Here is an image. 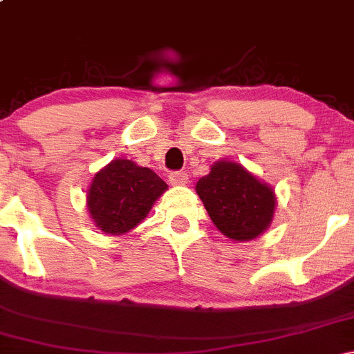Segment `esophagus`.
<instances>
[{"instance_id": "obj_1", "label": "esophagus", "mask_w": 354, "mask_h": 354, "mask_svg": "<svg viewBox=\"0 0 354 354\" xmlns=\"http://www.w3.org/2000/svg\"><path fill=\"white\" fill-rule=\"evenodd\" d=\"M168 180L174 186H181V185H186L189 178H188V174H186L185 171H173V173H169Z\"/></svg>"}]
</instances>
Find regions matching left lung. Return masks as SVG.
Instances as JSON below:
<instances>
[{
    "label": "left lung",
    "instance_id": "left-lung-1",
    "mask_svg": "<svg viewBox=\"0 0 354 354\" xmlns=\"http://www.w3.org/2000/svg\"><path fill=\"white\" fill-rule=\"evenodd\" d=\"M196 193L214 226L234 241L258 238L273 221L274 191L233 161H216Z\"/></svg>",
    "mask_w": 354,
    "mask_h": 354
}]
</instances>
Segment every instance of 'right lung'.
Segmentation results:
<instances>
[{"instance_id": "add662e5", "label": "right lung", "mask_w": 354, "mask_h": 354, "mask_svg": "<svg viewBox=\"0 0 354 354\" xmlns=\"http://www.w3.org/2000/svg\"><path fill=\"white\" fill-rule=\"evenodd\" d=\"M168 185L153 169L131 160H113L93 178L86 205L98 230L123 234L136 228Z\"/></svg>"}]
</instances>
